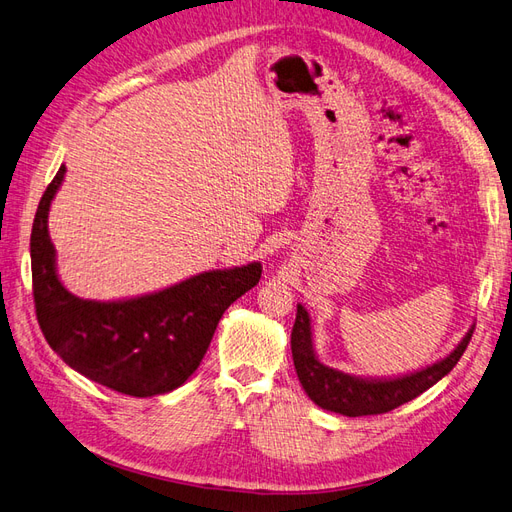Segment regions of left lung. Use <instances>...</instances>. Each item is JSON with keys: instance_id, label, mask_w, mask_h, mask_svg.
Segmentation results:
<instances>
[{"instance_id": "8db88e82", "label": "left lung", "mask_w": 512, "mask_h": 512, "mask_svg": "<svg viewBox=\"0 0 512 512\" xmlns=\"http://www.w3.org/2000/svg\"><path fill=\"white\" fill-rule=\"evenodd\" d=\"M476 323L467 329L463 340L446 357L420 370L396 377H359L323 364L314 351V327L308 310L297 303V319L290 334V349L303 392L314 405L342 416H375L409 403L457 366L463 351L472 340Z\"/></svg>"}]
</instances>
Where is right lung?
<instances>
[{
  "instance_id": "obj_1",
  "label": "right lung",
  "mask_w": 512,
  "mask_h": 512,
  "mask_svg": "<svg viewBox=\"0 0 512 512\" xmlns=\"http://www.w3.org/2000/svg\"><path fill=\"white\" fill-rule=\"evenodd\" d=\"M66 168L40 198L30 256L34 301L49 347L79 375L137 398L168 394L196 372L219 319L260 280V262L213 269L153 293L96 301L73 295L58 273L49 211Z\"/></svg>"
}]
</instances>
